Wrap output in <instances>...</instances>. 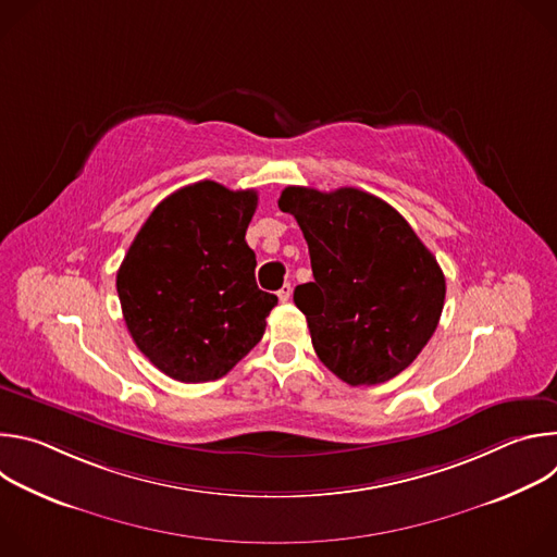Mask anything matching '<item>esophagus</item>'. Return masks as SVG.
I'll list each match as a JSON object with an SVG mask.
<instances>
[{
	"mask_svg": "<svg viewBox=\"0 0 557 557\" xmlns=\"http://www.w3.org/2000/svg\"><path fill=\"white\" fill-rule=\"evenodd\" d=\"M290 295H293V286H290V284H284V286L277 290L280 301H288V299H290Z\"/></svg>",
	"mask_w": 557,
	"mask_h": 557,
	"instance_id": "obj_1",
	"label": "esophagus"
}]
</instances>
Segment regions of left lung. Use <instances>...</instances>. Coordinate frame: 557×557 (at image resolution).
Listing matches in <instances>:
<instances>
[{"label":"left lung","mask_w":557,"mask_h":557,"mask_svg":"<svg viewBox=\"0 0 557 557\" xmlns=\"http://www.w3.org/2000/svg\"><path fill=\"white\" fill-rule=\"evenodd\" d=\"M277 205L295 215L308 245L314 280L293 299L317 357L348 385L404 372L445 304V275L408 220L355 187H286Z\"/></svg>","instance_id":"8db88e82"}]
</instances>
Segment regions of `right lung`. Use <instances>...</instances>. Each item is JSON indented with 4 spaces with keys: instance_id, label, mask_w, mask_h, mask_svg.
Masks as SVG:
<instances>
[{
    "instance_id": "1",
    "label": "right lung",
    "mask_w": 557,
    "mask_h": 557,
    "mask_svg": "<svg viewBox=\"0 0 557 557\" xmlns=\"http://www.w3.org/2000/svg\"><path fill=\"white\" fill-rule=\"evenodd\" d=\"M256 207V189L187 185L149 213L116 273L134 344L176 381L224 376L264 335L277 297L258 288L245 240Z\"/></svg>"
}]
</instances>
